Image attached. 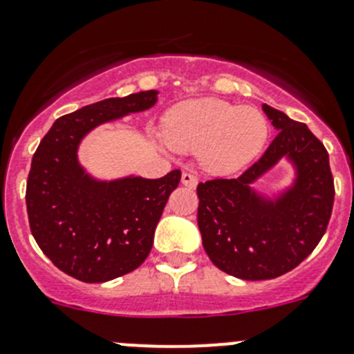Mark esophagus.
Here are the masks:
<instances>
[{
	"instance_id": "esophagus-1",
	"label": "esophagus",
	"mask_w": 354,
	"mask_h": 354,
	"mask_svg": "<svg viewBox=\"0 0 354 354\" xmlns=\"http://www.w3.org/2000/svg\"><path fill=\"white\" fill-rule=\"evenodd\" d=\"M181 183H183L185 187H189V189H196V187H197V176L194 173L185 171V173L181 174Z\"/></svg>"
}]
</instances>
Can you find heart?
<instances>
[{
    "label": "heart",
    "instance_id": "b5f03b06",
    "mask_svg": "<svg viewBox=\"0 0 354 354\" xmlns=\"http://www.w3.org/2000/svg\"><path fill=\"white\" fill-rule=\"evenodd\" d=\"M164 136L180 151H199L201 164L209 173L229 174L261 153L268 141L270 123L256 106L197 98L167 113Z\"/></svg>",
    "mask_w": 354,
    "mask_h": 354
}]
</instances>
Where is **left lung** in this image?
<instances>
[{
	"label": "left lung",
	"mask_w": 354,
	"mask_h": 354,
	"mask_svg": "<svg viewBox=\"0 0 354 354\" xmlns=\"http://www.w3.org/2000/svg\"><path fill=\"white\" fill-rule=\"evenodd\" d=\"M264 114L279 130L263 157L232 180L197 185V225L216 268L243 280H268L296 268L316 248L332 216L333 176L328 151L308 130L273 107ZM286 156L297 178L275 200L252 183Z\"/></svg>",
	"instance_id": "1"
}]
</instances>
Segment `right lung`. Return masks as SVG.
<instances>
[{
	"label": "right lung",
	"mask_w": 354,
	"mask_h": 354,
	"mask_svg": "<svg viewBox=\"0 0 354 354\" xmlns=\"http://www.w3.org/2000/svg\"><path fill=\"white\" fill-rule=\"evenodd\" d=\"M158 91L106 98L58 118L31 160L26 208L31 234L56 268L81 282H107L148 257L180 169L157 180H95L77 160L86 133L157 104Z\"/></svg>",
	"instance_id": "obj_1"
}]
</instances>
